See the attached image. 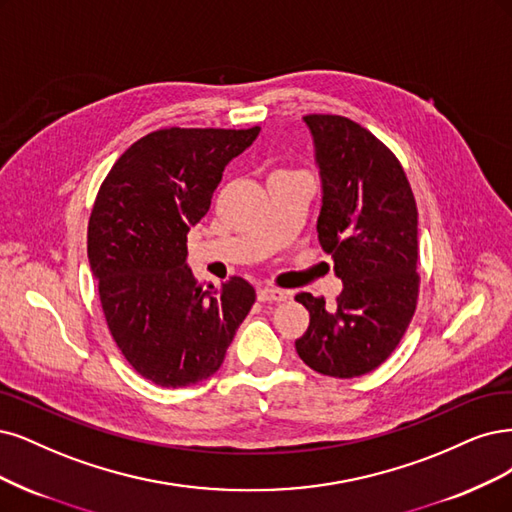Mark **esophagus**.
Returning a JSON list of instances; mask_svg holds the SVG:
<instances>
[{
	"mask_svg": "<svg viewBox=\"0 0 512 512\" xmlns=\"http://www.w3.org/2000/svg\"><path fill=\"white\" fill-rule=\"evenodd\" d=\"M290 292L279 290V288H258V301L260 303H281L286 301Z\"/></svg>",
	"mask_w": 512,
	"mask_h": 512,
	"instance_id": "esophagus-1",
	"label": "esophagus"
}]
</instances>
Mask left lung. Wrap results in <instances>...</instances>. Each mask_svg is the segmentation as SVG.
<instances>
[{
  "label": "left lung",
  "mask_w": 512,
  "mask_h": 512,
  "mask_svg": "<svg viewBox=\"0 0 512 512\" xmlns=\"http://www.w3.org/2000/svg\"><path fill=\"white\" fill-rule=\"evenodd\" d=\"M305 122L324 182L317 239L345 286L332 307L324 296L296 294L309 326L294 345L315 373L351 379L390 358L413 320L417 203L396 154L368 129L337 114Z\"/></svg>",
  "instance_id": "left-lung-1"
}]
</instances>
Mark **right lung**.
<instances>
[{"label":"right lung","mask_w":512,"mask_h":512,"mask_svg":"<svg viewBox=\"0 0 512 512\" xmlns=\"http://www.w3.org/2000/svg\"><path fill=\"white\" fill-rule=\"evenodd\" d=\"M252 129H158L125 150L88 218V262L120 354L161 387H186L222 366L256 292L241 277L222 290L186 267V241L211 205L226 163Z\"/></svg>","instance_id":"1"}]
</instances>
